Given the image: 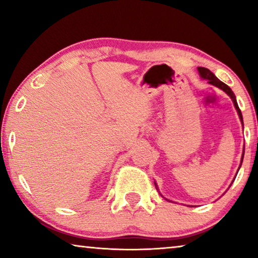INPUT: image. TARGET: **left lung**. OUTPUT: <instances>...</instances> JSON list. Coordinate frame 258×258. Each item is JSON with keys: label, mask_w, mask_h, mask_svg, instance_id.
Instances as JSON below:
<instances>
[{"label": "left lung", "mask_w": 258, "mask_h": 258, "mask_svg": "<svg viewBox=\"0 0 258 258\" xmlns=\"http://www.w3.org/2000/svg\"><path fill=\"white\" fill-rule=\"evenodd\" d=\"M198 72L200 74V76H202L204 80H207L208 83H211V84L215 85L217 87H220L221 90H223L224 92L228 94L231 99H232V101L234 103V107H235V109H237V111H238V115L240 117V119H241V121H242L241 111H240L239 106H238V103H237V100H235V95L232 92V90H231L230 87L225 84V83L221 82L220 80H218V78L215 75H214V74L211 71H209V69L204 68V67H198ZM242 159H243V155H242V158H241V163H242Z\"/></svg>", "instance_id": "obj_1"}]
</instances>
